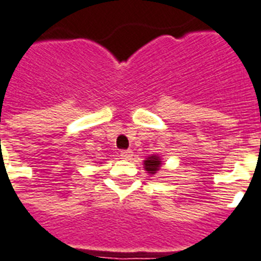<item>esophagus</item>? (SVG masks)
Instances as JSON below:
<instances>
[{
    "mask_svg": "<svg viewBox=\"0 0 261 261\" xmlns=\"http://www.w3.org/2000/svg\"><path fill=\"white\" fill-rule=\"evenodd\" d=\"M120 157L123 160H131V157H133V150H122L120 151Z\"/></svg>",
    "mask_w": 261,
    "mask_h": 261,
    "instance_id": "obj_1",
    "label": "esophagus"
}]
</instances>
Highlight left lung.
I'll return each instance as SVG.
<instances>
[{
  "label": "left lung",
  "instance_id": "obj_1",
  "mask_svg": "<svg viewBox=\"0 0 261 261\" xmlns=\"http://www.w3.org/2000/svg\"><path fill=\"white\" fill-rule=\"evenodd\" d=\"M163 167V160L159 154L149 155L143 160V168L149 174H155Z\"/></svg>",
  "mask_w": 261,
  "mask_h": 261
}]
</instances>
